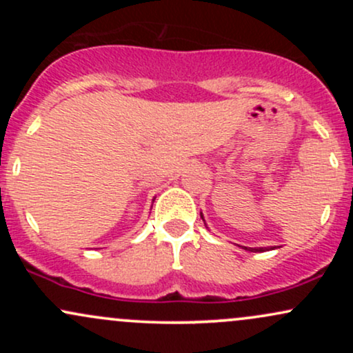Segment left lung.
Here are the masks:
<instances>
[{"label":"left lung","mask_w":353,"mask_h":353,"mask_svg":"<svg viewBox=\"0 0 353 353\" xmlns=\"http://www.w3.org/2000/svg\"><path fill=\"white\" fill-rule=\"evenodd\" d=\"M201 217H202V221H204V216H202V212H201ZM204 224H205V222H204ZM242 249L250 250V252H265V250H269L267 247H244V245H242ZM270 249H274V247H270Z\"/></svg>","instance_id":"1"}]
</instances>
